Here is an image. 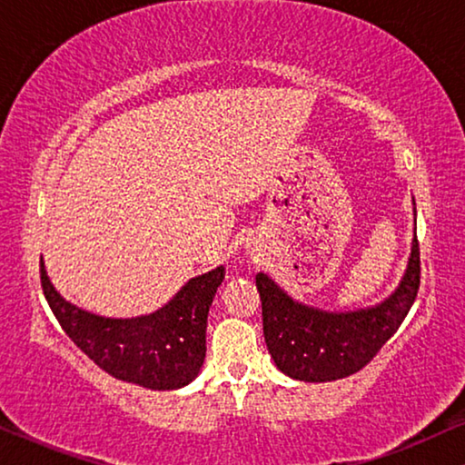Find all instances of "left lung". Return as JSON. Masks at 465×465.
Listing matches in <instances>:
<instances>
[{
  "label": "left lung",
  "mask_w": 465,
  "mask_h": 465,
  "mask_svg": "<svg viewBox=\"0 0 465 465\" xmlns=\"http://www.w3.org/2000/svg\"><path fill=\"white\" fill-rule=\"evenodd\" d=\"M262 334L277 370L302 382H331L357 373L378 355L410 313L420 290V244L399 288L376 307L328 313L296 302L265 273L256 275Z\"/></svg>",
  "instance_id": "1"
}]
</instances>
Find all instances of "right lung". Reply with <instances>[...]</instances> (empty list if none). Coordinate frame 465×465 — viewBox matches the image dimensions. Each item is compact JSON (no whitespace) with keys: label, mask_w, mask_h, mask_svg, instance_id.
Wrapping results in <instances>:
<instances>
[{"label":"right lung","mask_w":465,"mask_h":465,"mask_svg":"<svg viewBox=\"0 0 465 465\" xmlns=\"http://www.w3.org/2000/svg\"><path fill=\"white\" fill-rule=\"evenodd\" d=\"M225 269L192 277L154 313L113 320L74 307L55 292L41 261V288L66 336L116 380L175 391L198 376L206 355V320Z\"/></svg>","instance_id":"obj_1"}]
</instances>
